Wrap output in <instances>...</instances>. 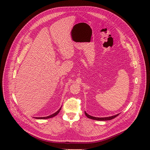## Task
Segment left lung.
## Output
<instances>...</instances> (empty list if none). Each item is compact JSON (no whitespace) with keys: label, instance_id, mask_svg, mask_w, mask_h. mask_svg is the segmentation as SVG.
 I'll list each match as a JSON object with an SVG mask.
<instances>
[{"label":"left lung","instance_id":"8db88e82","mask_svg":"<svg viewBox=\"0 0 150 150\" xmlns=\"http://www.w3.org/2000/svg\"><path fill=\"white\" fill-rule=\"evenodd\" d=\"M85 115H86V116L87 117H88L89 119H93V120H112V119L115 118L116 117H117L119 115V114H117V115H116L115 116H110V117H96L91 116L89 115L85 112Z\"/></svg>","mask_w":150,"mask_h":150}]
</instances>
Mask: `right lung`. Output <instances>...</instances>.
<instances>
[{
    "label": "right lung",
    "mask_w": 150,
    "mask_h": 150,
    "mask_svg": "<svg viewBox=\"0 0 150 150\" xmlns=\"http://www.w3.org/2000/svg\"><path fill=\"white\" fill-rule=\"evenodd\" d=\"M61 108H62V107H61V108H60L56 112H55L54 113H53V114H52V115H50V116H47V117H35V119H49V118L53 117L56 116V115L59 113L60 110H61Z\"/></svg>",
    "instance_id": "obj_1"
}]
</instances>
